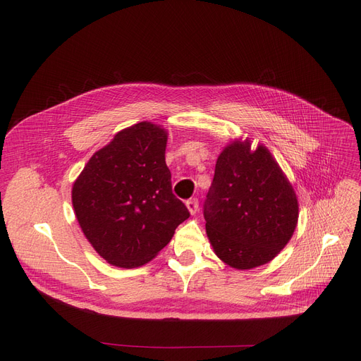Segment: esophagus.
<instances>
[{
  "mask_svg": "<svg viewBox=\"0 0 361 361\" xmlns=\"http://www.w3.org/2000/svg\"><path fill=\"white\" fill-rule=\"evenodd\" d=\"M185 206H187L188 212H190L192 215H195L197 212V209H199V200L196 197H193V199L185 202Z\"/></svg>",
  "mask_w": 361,
  "mask_h": 361,
  "instance_id": "34e87169",
  "label": "esophagus"
}]
</instances>
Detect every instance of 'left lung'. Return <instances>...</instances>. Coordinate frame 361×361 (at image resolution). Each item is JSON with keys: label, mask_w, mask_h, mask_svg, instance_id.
<instances>
[{"label": "left lung", "mask_w": 361, "mask_h": 361, "mask_svg": "<svg viewBox=\"0 0 361 361\" xmlns=\"http://www.w3.org/2000/svg\"><path fill=\"white\" fill-rule=\"evenodd\" d=\"M203 215L215 255L231 268L253 269L286 247L298 202L269 149L237 139L218 157Z\"/></svg>", "instance_id": "left-lung-1"}]
</instances>
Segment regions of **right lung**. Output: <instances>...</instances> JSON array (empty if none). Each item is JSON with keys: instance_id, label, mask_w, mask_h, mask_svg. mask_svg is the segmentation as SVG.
Returning <instances> with one entry per match:
<instances>
[{"instance_id": "add662e5", "label": "right lung", "mask_w": 361, "mask_h": 361, "mask_svg": "<svg viewBox=\"0 0 361 361\" xmlns=\"http://www.w3.org/2000/svg\"><path fill=\"white\" fill-rule=\"evenodd\" d=\"M168 133L142 121L94 152L73 184L80 228L97 253L118 268L154 259L190 212L171 187Z\"/></svg>"}]
</instances>
